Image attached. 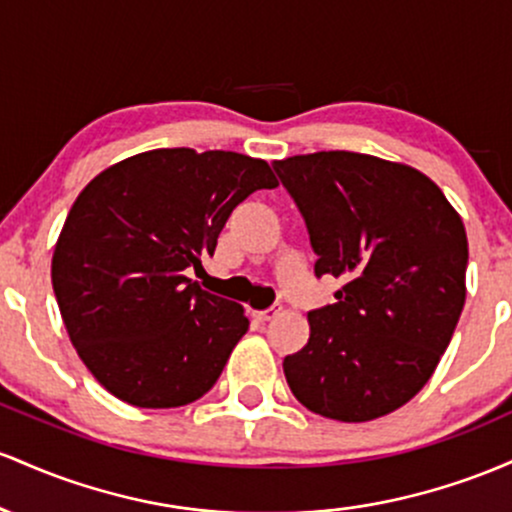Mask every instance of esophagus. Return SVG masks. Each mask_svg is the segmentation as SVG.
Wrapping results in <instances>:
<instances>
[{
  "label": "esophagus",
  "instance_id": "1",
  "mask_svg": "<svg viewBox=\"0 0 512 512\" xmlns=\"http://www.w3.org/2000/svg\"><path fill=\"white\" fill-rule=\"evenodd\" d=\"M280 312H283V307H280V304H273V307L266 309V312H256V319L258 321H271V319L278 317Z\"/></svg>",
  "mask_w": 512,
  "mask_h": 512
}]
</instances>
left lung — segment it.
Instances as JSON below:
<instances>
[{"label":"left lung","instance_id":"obj_1","mask_svg":"<svg viewBox=\"0 0 512 512\" xmlns=\"http://www.w3.org/2000/svg\"><path fill=\"white\" fill-rule=\"evenodd\" d=\"M317 254L341 278L336 302L307 314L309 341L283 360L302 406L363 423L426 387L467 297V232L445 193L413 166L358 152L275 162Z\"/></svg>","mask_w":512,"mask_h":512}]
</instances>
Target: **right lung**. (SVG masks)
Wrapping results in <instances>:
<instances>
[{
    "label": "right lung",
    "instance_id": "add662e5",
    "mask_svg": "<svg viewBox=\"0 0 512 512\" xmlns=\"http://www.w3.org/2000/svg\"><path fill=\"white\" fill-rule=\"evenodd\" d=\"M275 186L263 159L188 147L149 149L86 183L57 237L53 290L103 389L140 409L210 392L249 319L188 271H203L241 200Z\"/></svg>",
    "mask_w": 512,
    "mask_h": 512
}]
</instances>
